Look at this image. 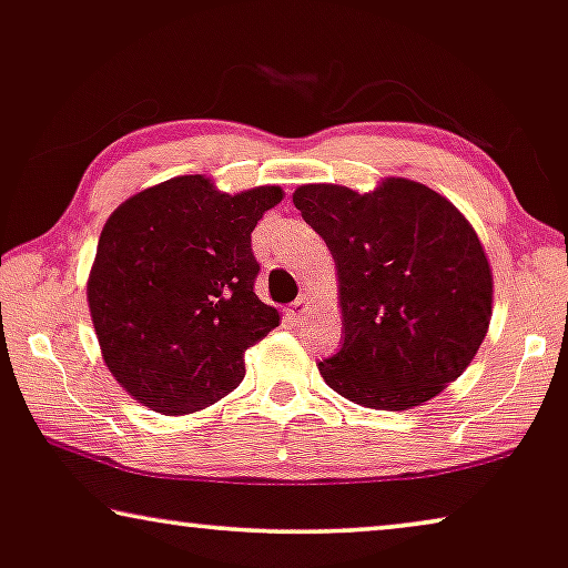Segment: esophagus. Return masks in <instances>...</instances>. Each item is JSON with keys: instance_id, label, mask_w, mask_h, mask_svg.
I'll return each mask as SVG.
<instances>
[{"instance_id": "34e87169", "label": "esophagus", "mask_w": 568, "mask_h": 568, "mask_svg": "<svg viewBox=\"0 0 568 568\" xmlns=\"http://www.w3.org/2000/svg\"><path fill=\"white\" fill-rule=\"evenodd\" d=\"M308 311H311V298H306V295H301L298 301H293L291 306H287L285 313H287V318H291V321H301Z\"/></svg>"}]
</instances>
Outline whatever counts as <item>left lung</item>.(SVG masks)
<instances>
[{"label": "left lung", "instance_id": "1", "mask_svg": "<svg viewBox=\"0 0 568 568\" xmlns=\"http://www.w3.org/2000/svg\"><path fill=\"white\" fill-rule=\"evenodd\" d=\"M295 209L338 273L344 338L318 362L326 385L375 410H408L454 383L493 316V273L452 201L390 178L372 193L311 183Z\"/></svg>", "mask_w": 568, "mask_h": 568}]
</instances>
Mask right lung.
<instances>
[{
  "mask_svg": "<svg viewBox=\"0 0 568 568\" xmlns=\"http://www.w3.org/2000/svg\"><path fill=\"white\" fill-rule=\"evenodd\" d=\"M277 185L219 193L203 175L140 191L106 219L89 275L101 354L134 400L203 410L244 377V352L281 324L255 295L252 232Z\"/></svg>",
  "mask_w": 568,
  "mask_h": 568,
  "instance_id": "add662e5",
  "label": "right lung"
}]
</instances>
